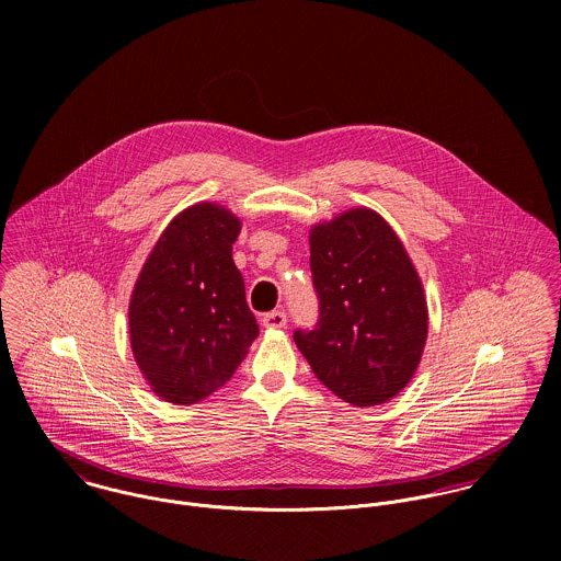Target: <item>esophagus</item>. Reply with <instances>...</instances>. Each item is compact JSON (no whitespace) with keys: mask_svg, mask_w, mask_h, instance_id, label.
Segmentation results:
<instances>
[{"mask_svg":"<svg viewBox=\"0 0 561 561\" xmlns=\"http://www.w3.org/2000/svg\"><path fill=\"white\" fill-rule=\"evenodd\" d=\"M261 323L265 328H285L287 325V313L285 311H272V313H265L261 318Z\"/></svg>","mask_w":561,"mask_h":561,"instance_id":"obj_1","label":"esophagus"}]
</instances>
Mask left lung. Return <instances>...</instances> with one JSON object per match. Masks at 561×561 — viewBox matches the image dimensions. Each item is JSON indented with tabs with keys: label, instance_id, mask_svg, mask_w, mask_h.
I'll return each mask as SVG.
<instances>
[{
	"label": "left lung",
	"instance_id": "1",
	"mask_svg": "<svg viewBox=\"0 0 561 561\" xmlns=\"http://www.w3.org/2000/svg\"><path fill=\"white\" fill-rule=\"evenodd\" d=\"M318 323L294 341L321 385L352 405L396 398L427 339L421 280L396 231L371 209H352L311 231Z\"/></svg>",
	"mask_w": 561,
	"mask_h": 561
}]
</instances>
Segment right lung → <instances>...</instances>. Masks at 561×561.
Masks as SVG:
<instances>
[{
    "label": "right lung",
    "instance_id": "add662e5",
    "mask_svg": "<svg viewBox=\"0 0 561 561\" xmlns=\"http://www.w3.org/2000/svg\"><path fill=\"white\" fill-rule=\"evenodd\" d=\"M238 236L231 211L194 205L165 227L138 276L131 350L165 401L196 403L225 387L259 334L233 263Z\"/></svg>",
    "mask_w": 561,
    "mask_h": 561
}]
</instances>
